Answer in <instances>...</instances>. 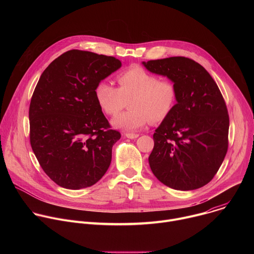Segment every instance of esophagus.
<instances>
[{
	"mask_svg": "<svg viewBox=\"0 0 254 254\" xmlns=\"http://www.w3.org/2000/svg\"><path fill=\"white\" fill-rule=\"evenodd\" d=\"M126 136L128 137V138H136L138 136L137 133H130V132H127L126 133Z\"/></svg>",
	"mask_w": 254,
	"mask_h": 254,
	"instance_id": "34e87169",
	"label": "esophagus"
}]
</instances>
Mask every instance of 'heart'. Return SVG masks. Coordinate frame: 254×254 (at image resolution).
Here are the masks:
<instances>
[{
	"label": "heart",
	"mask_w": 254,
	"mask_h": 254,
	"mask_svg": "<svg viewBox=\"0 0 254 254\" xmlns=\"http://www.w3.org/2000/svg\"><path fill=\"white\" fill-rule=\"evenodd\" d=\"M116 87L106 80L99 81L94 88V96L101 111L115 116L129 102V111L117 115L112 120L116 128L133 132L165 121L175 108L178 87L171 78L158 75L140 66H131L117 77Z\"/></svg>",
	"instance_id": "1"
}]
</instances>
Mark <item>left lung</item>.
Listing matches in <instances>:
<instances>
[{
  "mask_svg": "<svg viewBox=\"0 0 254 254\" xmlns=\"http://www.w3.org/2000/svg\"><path fill=\"white\" fill-rule=\"evenodd\" d=\"M142 63L178 87L175 108L153 135L151 170L175 190L201 188L218 172L228 150L229 115L223 95L207 70L190 58Z\"/></svg>",
  "mask_w": 254,
  "mask_h": 254,
  "instance_id": "obj_1",
  "label": "left lung"
}]
</instances>
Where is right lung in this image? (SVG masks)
<instances>
[{
    "label": "right lung",
    "instance_id": "add662e5",
    "mask_svg": "<svg viewBox=\"0 0 254 254\" xmlns=\"http://www.w3.org/2000/svg\"><path fill=\"white\" fill-rule=\"evenodd\" d=\"M122 66L113 56L69 50L44 70L30 107V143L41 168L58 186L94 185L112 162L121 132L102 114L96 84Z\"/></svg>",
    "mask_w": 254,
    "mask_h": 254
}]
</instances>
